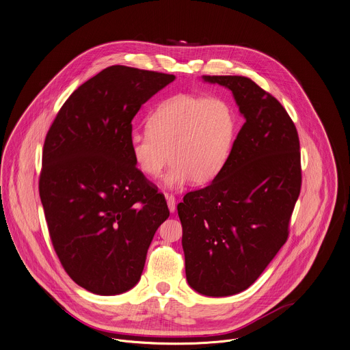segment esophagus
Here are the masks:
<instances>
[{
  "label": "esophagus",
  "mask_w": 350,
  "mask_h": 350,
  "mask_svg": "<svg viewBox=\"0 0 350 350\" xmlns=\"http://www.w3.org/2000/svg\"><path fill=\"white\" fill-rule=\"evenodd\" d=\"M165 198H166V202H167L169 211L174 213V210H176V198L173 195H167V193L165 195Z\"/></svg>",
  "instance_id": "esophagus-1"
}]
</instances>
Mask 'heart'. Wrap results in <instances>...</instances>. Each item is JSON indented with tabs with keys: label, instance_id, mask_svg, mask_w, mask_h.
I'll return each instance as SVG.
<instances>
[{
	"label": "heart",
	"instance_id": "1",
	"mask_svg": "<svg viewBox=\"0 0 350 350\" xmlns=\"http://www.w3.org/2000/svg\"><path fill=\"white\" fill-rule=\"evenodd\" d=\"M148 131H133L129 150L136 167L158 177L172 162L163 185L178 189L192 181L206 185L224 170L237 135V116L221 97L176 94L150 115Z\"/></svg>",
	"mask_w": 350,
	"mask_h": 350
}]
</instances>
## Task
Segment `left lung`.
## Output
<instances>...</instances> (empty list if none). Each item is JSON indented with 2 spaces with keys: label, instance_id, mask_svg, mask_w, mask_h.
Returning <instances> with one entry per match:
<instances>
[{
  "label": "left lung",
  "instance_id": "obj_1",
  "mask_svg": "<svg viewBox=\"0 0 350 350\" xmlns=\"http://www.w3.org/2000/svg\"><path fill=\"white\" fill-rule=\"evenodd\" d=\"M229 89L245 124L219 176L177 204L187 282L202 295L249 288L286 243L301 191L299 139L283 105L238 75H203Z\"/></svg>",
  "mask_w": 350,
  "mask_h": 350
}]
</instances>
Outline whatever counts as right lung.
<instances>
[{
	"label": "right lung",
	"instance_id": "right-lung-1",
	"mask_svg": "<svg viewBox=\"0 0 350 350\" xmlns=\"http://www.w3.org/2000/svg\"><path fill=\"white\" fill-rule=\"evenodd\" d=\"M176 79L111 66L66 100L46 135L40 196L55 252L68 276L97 295L133 288L157 229L169 217L165 196L136 167L132 121Z\"/></svg>",
	"mask_w": 350,
	"mask_h": 350
}]
</instances>
